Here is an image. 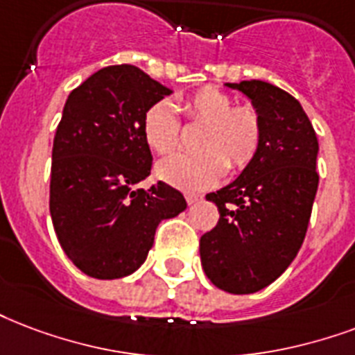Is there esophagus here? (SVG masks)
<instances>
[{"mask_svg": "<svg viewBox=\"0 0 355 355\" xmlns=\"http://www.w3.org/2000/svg\"><path fill=\"white\" fill-rule=\"evenodd\" d=\"M202 196H197V193H186V202L188 205H193V202L201 201Z\"/></svg>", "mask_w": 355, "mask_h": 355, "instance_id": "1", "label": "esophagus"}]
</instances>
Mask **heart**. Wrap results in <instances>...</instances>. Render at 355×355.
Instances as JSON below:
<instances>
[{
	"label": "heart",
	"instance_id": "b5f03b06",
	"mask_svg": "<svg viewBox=\"0 0 355 355\" xmlns=\"http://www.w3.org/2000/svg\"><path fill=\"white\" fill-rule=\"evenodd\" d=\"M186 119L205 124L199 153L177 154L156 167L164 182L182 191H202L225 177L227 167L242 171L257 158L264 124L255 105H234L231 94L218 87H202L180 104ZM143 139L159 156L171 154L180 143V123L173 104L159 100L148 107L141 123Z\"/></svg>",
	"mask_w": 355,
	"mask_h": 355
}]
</instances>
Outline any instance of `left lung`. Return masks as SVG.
<instances>
[{"label":"left lung","instance_id":"obj_1","mask_svg":"<svg viewBox=\"0 0 355 355\" xmlns=\"http://www.w3.org/2000/svg\"><path fill=\"white\" fill-rule=\"evenodd\" d=\"M251 100L264 137L257 158L225 188L208 193L220 220L199 242L214 285L251 294L274 283L304 243L318 188V139L292 94L261 80L227 83Z\"/></svg>","mask_w":355,"mask_h":355}]
</instances>
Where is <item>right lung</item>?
Masks as SVG:
<instances>
[{"mask_svg": "<svg viewBox=\"0 0 355 355\" xmlns=\"http://www.w3.org/2000/svg\"><path fill=\"white\" fill-rule=\"evenodd\" d=\"M171 93L134 64H113L67 98L51 150L50 214L63 251L89 277L134 274L159 221L186 210L166 182L134 189L153 166L143 115Z\"/></svg>", "mask_w": 355, "mask_h": 355, "instance_id": "1", "label": "right lung"}]
</instances>
